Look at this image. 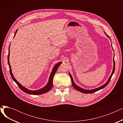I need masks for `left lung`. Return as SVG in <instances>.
Here are the masks:
<instances>
[{
  "mask_svg": "<svg viewBox=\"0 0 123 123\" xmlns=\"http://www.w3.org/2000/svg\"><path fill=\"white\" fill-rule=\"evenodd\" d=\"M107 35V36H108L110 39V40H111L110 37L108 35ZM112 48H113V47H112ZM114 56H115V55H114ZM113 62H114V68H113V70L111 76H110L108 80L107 81V82L105 84L103 85V86H101V87H99V88H96V89H92V90H85V89H84L81 88H80V87L78 86L76 84H75L74 82V81H73V78H72V77L70 73H69V76H70V77L71 79V82H72V86H73V87H74L76 90H77V91H80V92H82V93H85V94L93 93H94V92H97V91H99V90H101V89H103V88H105V87L108 84H109L110 81V80H111V78H112V76H113V74H114V71H115V62L114 59H113Z\"/></svg>",
  "mask_w": 123,
  "mask_h": 123,
  "instance_id": "8db88e82",
  "label": "left lung"
}]
</instances>
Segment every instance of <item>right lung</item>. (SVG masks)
<instances>
[{"instance_id":"obj_1","label":"right lung","mask_w":123,"mask_h":123,"mask_svg":"<svg viewBox=\"0 0 123 123\" xmlns=\"http://www.w3.org/2000/svg\"><path fill=\"white\" fill-rule=\"evenodd\" d=\"M17 31V29L16 30V32H15V35H14V37L15 36ZM9 48H10V45H9V46L8 55V57H7V58H8V65H9V67L10 74L11 75V76L12 77V79L13 80V81L17 84V85L18 86V87L19 88H20V89L22 90V91H23L24 92H25L26 93H27V94H31V95H41V94L45 93H46V92L49 91L51 89L52 87V86H53V80L54 76L55 75V74L56 73V72L57 71V70L58 67H59V66L61 65V64L62 63V62H59L58 63H57V64H56V65L54 66V67L53 68V70H52V72H51V74L50 75L48 82L46 86H45L44 87H43V88H42L41 89L36 90V91H31V90H28L27 88H26L24 87H23V86H22L20 83H19V82H18L16 81V80L15 79V78L14 77L13 75L12 71H11V66H10V63H9V54H10V53H9Z\"/></svg>"}]
</instances>
